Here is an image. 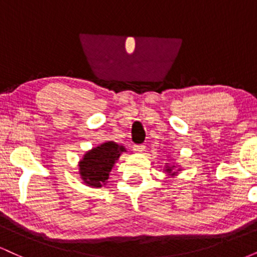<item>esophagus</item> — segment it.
Instances as JSON below:
<instances>
[{"instance_id": "1", "label": "esophagus", "mask_w": 257, "mask_h": 257, "mask_svg": "<svg viewBox=\"0 0 257 257\" xmlns=\"http://www.w3.org/2000/svg\"><path fill=\"white\" fill-rule=\"evenodd\" d=\"M145 145L144 144H139V145H134L133 146V151L134 152H138V153H141L145 151Z\"/></svg>"}]
</instances>
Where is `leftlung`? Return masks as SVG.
I'll return each instance as SVG.
<instances>
[{
    "label": "left lung",
    "instance_id": "8db88e82",
    "mask_svg": "<svg viewBox=\"0 0 257 257\" xmlns=\"http://www.w3.org/2000/svg\"><path fill=\"white\" fill-rule=\"evenodd\" d=\"M167 172H169V173H173V172H172V168H168V169H167ZM173 174H175V172H174Z\"/></svg>",
    "mask_w": 257,
    "mask_h": 257
}]
</instances>
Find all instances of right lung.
Returning a JSON list of instances; mask_svg holds the SVG:
<instances>
[{"label": "right lung", "instance_id": "obj_1", "mask_svg": "<svg viewBox=\"0 0 257 257\" xmlns=\"http://www.w3.org/2000/svg\"><path fill=\"white\" fill-rule=\"evenodd\" d=\"M123 151L124 147L108 141L87 152L83 159L79 162L81 178L88 186L101 187L108 179V174L114 162L118 159Z\"/></svg>", "mask_w": 257, "mask_h": 257}]
</instances>
